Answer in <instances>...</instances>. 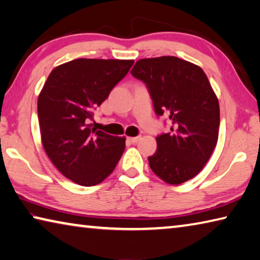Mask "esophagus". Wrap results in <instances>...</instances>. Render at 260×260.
Wrapping results in <instances>:
<instances>
[{
    "label": "esophagus",
    "instance_id": "esophagus-1",
    "mask_svg": "<svg viewBox=\"0 0 260 260\" xmlns=\"http://www.w3.org/2000/svg\"><path fill=\"white\" fill-rule=\"evenodd\" d=\"M128 140L131 141L132 143H138L139 141L141 140V136H133V138H128Z\"/></svg>",
    "mask_w": 260,
    "mask_h": 260
}]
</instances>
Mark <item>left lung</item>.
Returning <instances> with one entry per match:
<instances>
[{"label": "left lung", "mask_w": 260, "mask_h": 260, "mask_svg": "<svg viewBox=\"0 0 260 260\" xmlns=\"http://www.w3.org/2000/svg\"><path fill=\"white\" fill-rule=\"evenodd\" d=\"M132 76L146 83L158 117L167 114L171 132L158 135L157 150L148 157L162 181L180 184L199 174L218 141L220 110L203 70L174 56L144 58Z\"/></svg>", "instance_id": "obj_1"}]
</instances>
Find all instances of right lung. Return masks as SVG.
Segmentation results:
<instances>
[{
  "mask_svg": "<svg viewBox=\"0 0 260 260\" xmlns=\"http://www.w3.org/2000/svg\"><path fill=\"white\" fill-rule=\"evenodd\" d=\"M134 60L79 58L52 70L38 99L45 151L59 172L80 186L112 173L125 138L91 127L94 110L128 73Z\"/></svg>",
  "mask_w": 260,
  "mask_h": 260,
  "instance_id": "obj_1",
  "label": "right lung"
}]
</instances>
